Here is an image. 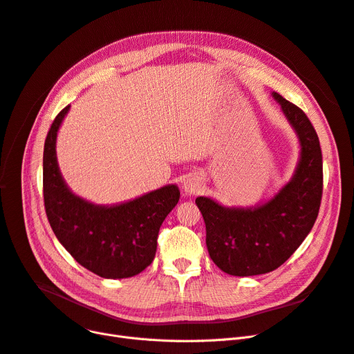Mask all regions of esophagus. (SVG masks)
Segmentation results:
<instances>
[{"instance_id": "34e87169", "label": "esophagus", "mask_w": 354, "mask_h": 354, "mask_svg": "<svg viewBox=\"0 0 354 354\" xmlns=\"http://www.w3.org/2000/svg\"><path fill=\"white\" fill-rule=\"evenodd\" d=\"M183 191H185V194L187 195H196V194H199V191H201V188H202V180H201V178H198V176H188L187 179L183 180Z\"/></svg>"}]
</instances>
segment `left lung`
<instances>
[{"mask_svg": "<svg viewBox=\"0 0 354 354\" xmlns=\"http://www.w3.org/2000/svg\"><path fill=\"white\" fill-rule=\"evenodd\" d=\"M272 97L300 139L301 155L292 179L272 199L254 208H225L211 198L195 199L207 228V247L222 271L250 277L283 266L317 219L323 195L319 136L304 111L278 93Z\"/></svg>", "mask_w": 354, "mask_h": 354, "instance_id": "1", "label": "left lung"}]
</instances>
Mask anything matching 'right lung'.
I'll list each match as a JSON object with an SVG mask.
<instances>
[{"instance_id":"right-lung-1","label":"right lung","mask_w":354,"mask_h":354,"mask_svg":"<svg viewBox=\"0 0 354 354\" xmlns=\"http://www.w3.org/2000/svg\"><path fill=\"white\" fill-rule=\"evenodd\" d=\"M68 109L55 116L44 143L43 195L50 227L86 270L103 278L133 277L152 264L159 228L180 192L176 185H167L113 207L95 205L74 195L55 158V138Z\"/></svg>"}]
</instances>
